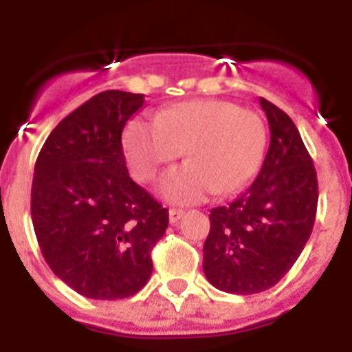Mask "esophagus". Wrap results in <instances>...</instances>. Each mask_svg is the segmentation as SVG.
I'll return each instance as SVG.
<instances>
[{
	"label": "esophagus",
	"instance_id": "1",
	"mask_svg": "<svg viewBox=\"0 0 352 352\" xmlns=\"http://www.w3.org/2000/svg\"><path fill=\"white\" fill-rule=\"evenodd\" d=\"M183 213H185L183 210H178V208H170V210H169V222L170 223H178L179 220H182Z\"/></svg>",
	"mask_w": 352,
	"mask_h": 352
}]
</instances>
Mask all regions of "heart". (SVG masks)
<instances>
[{
  "label": "heart",
  "mask_w": 352,
  "mask_h": 352,
  "mask_svg": "<svg viewBox=\"0 0 352 352\" xmlns=\"http://www.w3.org/2000/svg\"><path fill=\"white\" fill-rule=\"evenodd\" d=\"M266 125L234 102L203 98L174 104L155 121L138 118L125 132L130 173L148 182L183 151L188 162L160 178L157 190L176 204H192L213 192L234 194L259 173L266 151Z\"/></svg>",
  "instance_id": "b5f03b06"
}]
</instances>
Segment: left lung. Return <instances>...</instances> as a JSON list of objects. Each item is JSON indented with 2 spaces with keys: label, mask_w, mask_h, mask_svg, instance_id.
<instances>
[{
  "label": "left lung",
  "mask_w": 352,
  "mask_h": 352,
  "mask_svg": "<svg viewBox=\"0 0 352 352\" xmlns=\"http://www.w3.org/2000/svg\"><path fill=\"white\" fill-rule=\"evenodd\" d=\"M270 148L257 178L227 206L210 213L203 270L208 282L231 294L273 287L296 263L312 234L317 174L291 118L261 96Z\"/></svg>",
  "instance_id": "1"
}]
</instances>
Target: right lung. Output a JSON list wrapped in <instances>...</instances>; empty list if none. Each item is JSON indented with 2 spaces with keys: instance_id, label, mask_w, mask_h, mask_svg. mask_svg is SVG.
Returning <instances> with one entry per match:
<instances>
[{
  "instance_id": "right-lung-1",
  "label": "right lung",
  "mask_w": 352,
  "mask_h": 352,
  "mask_svg": "<svg viewBox=\"0 0 352 352\" xmlns=\"http://www.w3.org/2000/svg\"><path fill=\"white\" fill-rule=\"evenodd\" d=\"M144 95L102 91L58 123L31 185V220L54 275L91 300L141 291L169 211L129 176L121 133Z\"/></svg>"
}]
</instances>
